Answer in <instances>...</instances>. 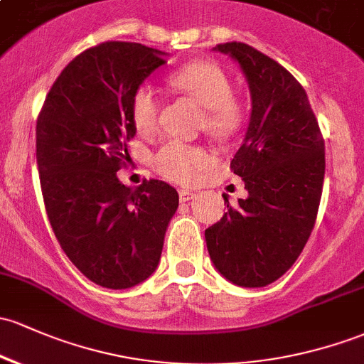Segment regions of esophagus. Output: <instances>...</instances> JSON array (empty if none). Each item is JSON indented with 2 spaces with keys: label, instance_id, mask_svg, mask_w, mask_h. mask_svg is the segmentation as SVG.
<instances>
[{
  "label": "esophagus",
  "instance_id": "34e87169",
  "mask_svg": "<svg viewBox=\"0 0 364 364\" xmlns=\"http://www.w3.org/2000/svg\"><path fill=\"white\" fill-rule=\"evenodd\" d=\"M178 198H181V203H187V201H191V199L194 198V194L191 193V191L182 189L181 193H178Z\"/></svg>",
  "mask_w": 364,
  "mask_h": 364
}]
</instances>
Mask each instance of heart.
Masks as SVG:
<instances>
[{
    "label": "heart",
    "instance_id": "b5f03b06",
    "mask_svg": "<svg viewBox=\"0 0 364 364\" xmlns=\"http://www.w3.org/2000/svg\"><path fill=\"white\" fill-rule=\"evenodd\" d=\"M168 83L183 93L203 109L201 127L217 139H229L240 130L243 112L232 99L234 85L229 74L218 64L196 60L182 65L170 76ZM132 119L142 134L156 128L159 114V100L156 90L149 83L135 88L130 102ZM212 158L201 147L186 146L181 142H168L156 156V166L163 175L177 182H193L208 168Z\"/></svg>",
    "mask_w": 364,
    "mask_h": 364
}]
</instances>
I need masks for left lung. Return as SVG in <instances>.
Masks as SVG:
<instances>
[{
	"label": "left lung",
	"mask_w": 364,
	"mask_h": 364,
	"mask_svg": "<svg viewBox=\"0 0 364 364\" xmlns=\"http://www.w3.org/2000/svg\"><path fill=\"white\" fill-rule=\"evenodd\" d=\"M248 83L252 111L230 161L248 196L205 230L215 269L232 284L274 283L302 253L318 215L324 142L306 90L283 65L245 43H224Z\"/></svg>",
	"instance_id": "obj_1"
}]
</instances>
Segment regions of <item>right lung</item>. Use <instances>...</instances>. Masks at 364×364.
<instances>
[{
    "mask_svg": "<svg viewBox=\"0 0 364 364\" xmlns=\"http://www.w3.org/2000/svg\"><path fill=\"white\" fill-rule=\"evenodd\" d=\"M166 52L107 41L65 65L36 123V161L55 237L90 281L111 290L158 269L178 194L163 181L130 189L118 178L136 128L135 88L165 65Z\"/></svg>",
    "mask_w": 364,
    "mask_h": 364,
    "instance_id": "add662e5",
    "label": "right lung"
}]
</instances>
